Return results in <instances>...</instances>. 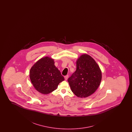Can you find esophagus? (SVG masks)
<instances>
[{"label": "esophagus", "mask_w": 132, "mask_h": 132, "mask_svg": "<svg viewBox=\"0 0 132 132\" xmlns=\"http://www.w3.org/2000/svg\"><path fill=\"white\" fill-rule=\"evenodd\" d=\"M68 77H69V75H68L64 76V78H65V80H67L68 79Z\"/></svg>", "instance_id": "obj_1"}]
</instances>
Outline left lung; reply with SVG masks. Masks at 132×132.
Here are the masks:
<instances>
[{"label": "left lung", "mask_w": 132, "mask_h": 132, "mask_svg": "<svg viewBox=\"0 0 132 132\" xmlns=\"http://www.w3.org/2000/svg\"><path fill=\"white\" fill-rule=\"evenodd\" d=\"M77 69L68 81L72 92L78 97H87L93 94L101 82V72L94 59L85 54L78 58Z\"/></svg>", "instance_id": "obj_1"}]
</instances>
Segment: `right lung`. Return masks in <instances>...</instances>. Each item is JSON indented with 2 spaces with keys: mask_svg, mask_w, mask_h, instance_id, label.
I'll return each mask as SVG.
<instances>
[{
  "mask_svg": "<svg viewBox=\"0 0 132 132\" xmlns=\"http://www.w3.org/2000/svg\"><path fill=\"white\" fill-rule=\"evenodd\" d=\"M54 64V60L45 57L39 60L30 70V78L33 86L42 94L52 92L64 80Z\"/></svg>",
  "mask_w": 132,
  "mask_h": 132,
  "instance_id": "1",
  "label": "right lung"
}]
</instances>
